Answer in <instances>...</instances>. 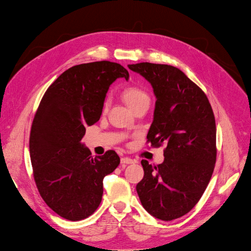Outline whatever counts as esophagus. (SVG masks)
<instances>
[{
	"mask_svg": "<svg viewBox=\"0 0 251 251\" xmlns=\"http://www.w3.org/2000/svg\"><path fill=\"white\" fill-rule=\"evenodd\" d=\"M135 161L131 158H128V157H123L121 158V164L123 165H128V164H134Z\"/></svg>",
	"mask_w": 251,
	"mask_h": 251,
	"instance_id": "obj_1",
	"label": "esophagus"
}]
</instances>
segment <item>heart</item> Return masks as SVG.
<instances>
[{"label":"heart","mask_w":251,"mask_h":251,"mask_svg":"<svg viewBox=\"0 0 251 251\" xmlns=\"http://www.w3.org/2000/svg\"><path fill=\"white\" fill-rule=\"evenodd\" d=\"M123 98L131 109L134 108L135 106H137L141 102L149 100L148 94L143 89L136 86H131L126 88L123 91Z\"/></svg>","instance_id":"heart-1"}]
</instances>
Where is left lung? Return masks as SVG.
<instances>
[{"mask_svg":"<svg viewBox=\"0 0 251 251\" xmlns=\"http://www.w3.org/2000/svg\"><path fill=\"white\" fill-rule=\"evenodd\" d=\"M128 67L148 80L157 98L147 135L151 146L165 144V160H142L144 177L136 190L156 219L173 221L188 213L205 191L217 160V128L204 92L182 70L141 62Z\"/></svg>","mask_w":251,"mask_h":251,"instance_id":"8db88e82","label":"left lung"}]
</instances>
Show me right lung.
<instances>
[{
    "mask_svg": "<svg viewBox=\"0 0 251 251\" xmlns=\"http://www.w3.org/2000/svg\"><path fill=\"white\" fill-rule=\"evenodd\" d=\"M126 68L107 60L75 65L46 91L29 135L33 177L46 203L61 218L77 222L99 206L103 178L119 165L113 150L91 155L81 140L101 116L106 93Z\"/></svg>",
    "mask_w": 251,
    "mask_h": 251,
    "instance_id": "1",
    "label": "right lung"
}]
</instances>
